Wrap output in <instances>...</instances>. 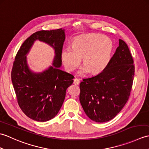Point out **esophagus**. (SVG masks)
Returning a JSON list of instances; mask_svg holds the SVG:
<instances>
[{
    "instance_id": "1",
    "label": "esophagus",
    "mask_w": 149,
    "mask_h": 149,
    "mask_svg": "<svg viewBox=\"0 0 149 149\" xmlns=\"http://www.w3.org/2000/svg\"><path fill=\"white\" fill-rule=\"evenodd\" d=\"M79 83H80V81L78 79L75 78L74 80V84L75 85H78V84H79Z\"/></svg>"
}]
</instances>
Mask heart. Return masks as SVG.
<instances>
[{"label": "heart", "mask_w": 149, "mask_h": 149, "mask_svg": "<svg viewBox=\"0 0 149 149\" xmlns=\"http://www.w3.org/2000/svg\"><path fill=\"white\" fill-rule=\"evenodd\" d=\"M112 49L113 43L109 38L99 34H88L75 38L72 48L63 49L61 59L66 69L72 72L78 68L83 59L84 66L79 74L90 72L97 75L103 72L108 65Z\"/></svg>", "instance_id": "1"}]
</instances>
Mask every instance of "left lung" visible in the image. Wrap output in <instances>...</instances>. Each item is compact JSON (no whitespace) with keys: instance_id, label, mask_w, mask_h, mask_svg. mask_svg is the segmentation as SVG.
I'll list each match as a JSON object with an SVG mask.
<instances>
[{"instance_id":"1","label":"left lung","mask_w":149,"mask_h":149,"mask_svg":"<svg viewBox=\"0 0 149 149\" xmlns=\"http://www.w3.org/2000/svg\"><path fill=\"white\" fill-rule=\"evenodd\" d=\"M127 44L119 39V46L103 72L83 79L79 100L86 115L93 121L106 122L122 109L130 95L134 66Z\"/></svg>"}]
</instances>
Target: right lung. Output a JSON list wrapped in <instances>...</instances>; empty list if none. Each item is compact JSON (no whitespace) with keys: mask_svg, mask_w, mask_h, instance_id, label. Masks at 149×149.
I'll return each mask as SVG.
<instances>
[{"mask_svg":"<svg viewBox=\"0 0 149 149\" xmlns=\"http://www.w3.org/2000/svg\"><path fill=\"white\" fill-rule=\"evenodd\" d=\"M65 40V29L38 31L25 41L16 55L11 81L18 104L25 115L35 121L46 122L55 117L66 89L74 82L72 74L60 70ZM36 40L48 44L55 52L53 65L41 72L31 70L26 57Z\"/></svg>","mask_w":149,"mask_h":149,"instance_id":"add662e5","label":"right lung"}]
</instances>
